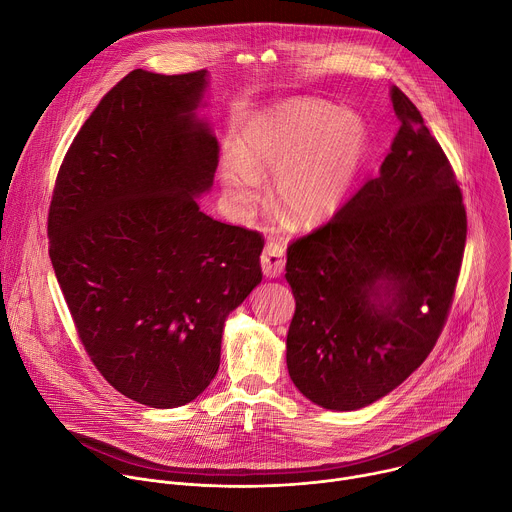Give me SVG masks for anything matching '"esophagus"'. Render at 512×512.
<instances>
[{
	"label": "esophagus",
	"instance_id": "obj_1",
	"mask_svg": "<svg viewBox=\"0 0 512 512\" xmlns=\"http://www.w3.org/2000/svg\"><path fill=\"white\" fill-rule=\"evenodd\" d=\"M261 267L267 277H279L285 269V249L283 245L269 241L261 253Z\"/></svg>",
	"mask_w": 512,
	"mask_h": 512
}]
</instances>
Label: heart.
Returning a JSON list of instances; mask_svg holds the SVG:
<instances>
[{"label": "heart", "instance_id": "obj_1", "mask_svg": "<svg viewBox=\"0 0 512 512\" xmlns=\"http://www.w3.org/2000/svg\"><path fill=\"white\" fill-rule=\"evenodd\" d=\"M369 150V129L356 113L318 99H291L251 121L239 160L225 162L231 196L249 206L259 182L277 176L275 196L291 221L312 227L340 210Z\"/></svg>", "mask_w": 512, "mask_h": 512}]
</instances>
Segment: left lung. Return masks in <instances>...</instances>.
I'll list each match as a JSON object with an SVG mask.
<instances>
[{
	"instance_id": "1",
	"label": "left lung",
	"mask_w": 512,
	"mask_h": 512,
	"mask_svg": "<svg viewBox=\"0 0 512 512\" xmlns=\"http://www.w3.org/2000/svg\"><path fill=\"white\" fill-rule=\"evenodd\" d=\"M401 127L379 176L287 247L296 298L287 371L316 405L352 411L399 387L448 320L466 247L462 190L442 145L393 87Z\"/></svg>"
}]
</instances>
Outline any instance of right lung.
<instances>
[{
	"label": "right lung",
	"mask_w": 512,
	"mask_h": 512,
	"mask_svg": "<svg viewBox=\"0 0 512 512\" xmlns=\"http://www.w3.org/2000/svg\"><path fill=\"white\" fill-rule=\"evenodd\" d=\"M206 70H131L60 164L48 253L77 334L121 395L170 409L221 364L223 326L261 281L263 235L214 221L218 143L194 117Z\"/></svg>",
	"instance_id": "right-lung-1"
}]
</instances>
